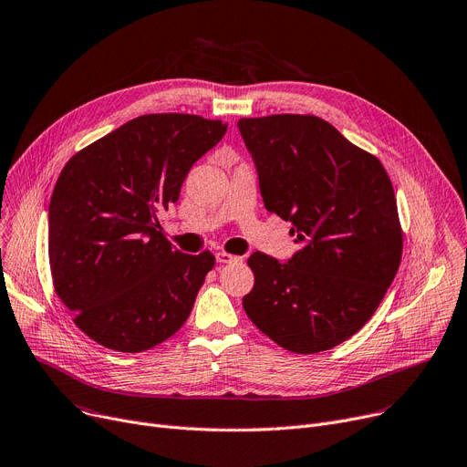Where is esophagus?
Instances as JSON below:
<instances>
[{
  "label": "esophagus",
  "mask_w": 467,
  "mask_h": 467,
  "mask_svg": "<svg viewBox=\"0 0 467 467\" xmlns=\"http://www.w3.org/2000/svg\"><path fill=\"white\" fill-rule=\"evenodd\" d=\"M240 257H236V255H233V254H227V252H217L215 254V261L217 263H221V265H223V263H234V261H238Z\"/></svg>",
  "instance_id": "1"
}]
</instances>
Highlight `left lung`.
Here are the masks:
<instances>
[{"label": "left lung", "instance_id": "obj_1", "mask_svg": "<svg viewBox=\"0 0 467 467\" xmlns=\"http://www.w3.org/2000/svg\"><path fill=\"white\" fill-rule=\"evenodd\" d=\"M265 208L301 244L287 263L255 252L250 320L296 354L329 350L375 314L401 263L394 187L380 161L314 115L240 119Z\"/></svg>", "mask_w": 467, "mask_h": 467}]
</instances>
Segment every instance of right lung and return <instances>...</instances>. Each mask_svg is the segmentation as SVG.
<instances>
[{
    "label": "right lung",
    "instance_id": "obj_1",
    "mask_svg": "<svg viewBox=\"0 0 467 467\" xmlns=\"http://www.w3.org/2000/svg\"><path fill=\"white\" fill-rule=\"evenodd\" d=\"M227 122L136 117L73 155L48 204V261L76 326L117 352L150 350L189 317L215 257L176 250L159 215Z\"/></svg>",
    "mask_w": 467,
    "mask_h": 467
}]
</instances>
